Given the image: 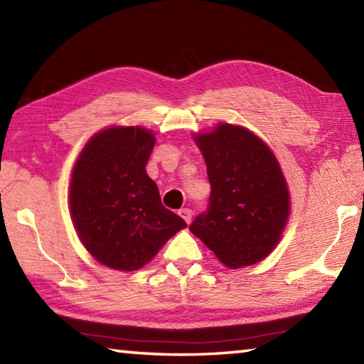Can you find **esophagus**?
I'll return each instance as SVG.
<instances>
[{"instance_id":"obj_1","label":"esophagus","mask_w":364,"mask_h":364,"mask_svg":"<svg viewBox=\"0 0 364 364\" xmlns=\"http://www.w3.org/2000/svg\"><path fill=\"white\" fill-rule=\"evenodd\" d=\"M178 213H180V217H181L184 221H186V223H191V218H193V212H191L189 208H181V210L178 212Z\"/></svg>"}]
</instances>
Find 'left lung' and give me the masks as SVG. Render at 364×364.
I'll use <instances>...</instances> for the list:
<instances>
[{"instance_id":"8db88e82","label":"left lung","mask_w":364,"mask_h":364,"mask_svg":"<svg viewBox=\"0 0 364 364\" xmlns=\"http://www.w3.org/2000/svg\"><path fill=\"white\" fill-rule=\"evenodd\" d=\"M210 197L189 230L230 268L263 260L289 217V191L269 147L242 127L223 123L196 136Z\"/></svg>"}]
</instances>
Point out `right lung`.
Here are the masks:
<instances>
[{
  "label": "right lung",
  "instance_id": "1",
  "mask_svg": "<svg viewBox=\"0 0 364 364\" xmlns=\"http://www.w3.org/2000/svg\"><path fill=\"white\" fill-rule=\"evenodd\" d=\"M154 143L144 128H107L90 139L73 168V225L90 254L112 269H139L186 228L146 173Z\"/></svg>",
  "mask_w": 364,
  "mask_h": 364
}]
</instances>
